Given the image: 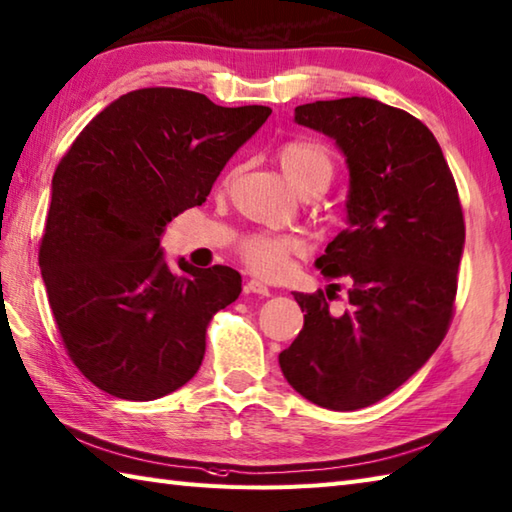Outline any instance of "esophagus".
<instances>
[{"label": "esophagus", "mask_w": 512, "mask_h": 512, "mask_svg": "<svg viewBox=\"0 0 512 512\" xmlns=\"http://www.w3.org/2000/svg\"><path fill=\"white\" fill-rule=\"evenodd\" d=\"M246 293H255V295H262V297H270V288L262 282V279H248L246 282Z\"/></svg>", "instance_id": "34e87169"}]
</instances>
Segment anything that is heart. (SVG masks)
Returning a JSON list of instances; mask_svg holds the SVG:
<instances>
[{
    "label": "heart",
    "mask_w": 512,
    "mask_h": 512,
    "mask_svg": "<svg viewBox=\"0 0 512 512\" xmlns=\"http://www.w3.org/2000/svg\"><path fill=\"white\" fill-rule=\"evenodd\" d=\"M279 166H282L288 182L297 188V193L304 190H322L330 184L335 175V164L328 150L308 139H293L277 150ZM304 250L302 239L293 235H273L259 233L248 237L239 246L244 262L259 275L279 277L286 273L288 259L299 255Z\"/></svg>",
    "instance_id": "1"
}]
</instances>
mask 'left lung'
Wrapping results in <instances>:
<instances>
[{"label":"left lung","mask_w":512,"mask_h":512,"mask_svg":"<svg viewBox=\"0 0 512 512\" xmlns=\"http://www.w3.org/2000/svg\"><path fill=\"white\" fill-rule=\"evenodd\" d=\"M295 122L333 137L350 170L348 228L315 266L348 310L330 315V288L295 293L304 328L279 366L299 395L322 408L379 402L422 368L448 333L464 213L435 135L417 117L368 97L295 108Z\"/></svg>","instance_id":"1"}]
</instances>
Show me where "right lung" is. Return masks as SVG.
<instances>
[{"label": "right lung", "instance_id": "obj_1", "mask_svg": "<svg viewBox=\"0 0 512 512\" xmlns=\"http://www.w3.org/2000/svg\"><path fill=\"white\" fill-rule=\"evenodd\" d=\"M270 113L139 88L93 117L57 164L39 268L68 357L104 393L150 402L202 366L206 328L242 293V275L184 259L177 275L159 239L206 202Z\"/></svg>", "mask_w": 512, "mask_h": 512}]
</instances>
